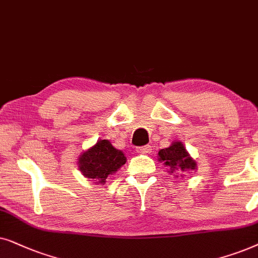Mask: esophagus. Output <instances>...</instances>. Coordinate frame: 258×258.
I'll list each match as a JSON object with an SVG mask.
<instances>
[{"label": "esophagus", "mask_w": 258, "mask_h": 258, "mask_svg": "<svg viewBox=\"0 0 258 258\" xmlns=\"http://www.w3.org/2000/svg\"><path fill=\"white\" fill-rule=\"evenodd\" d=\"M151 150H152V147H151L150 145H145V146H140L137 149V151L140 153H150Z\"/></svg>", "instance_id": "1"}]
</instances>
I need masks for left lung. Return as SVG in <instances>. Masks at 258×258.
Masks as SVG:
<instances>
[{
  "instance_id": "left-lung-1",
  "label": "left lung",
  "mask_w": 258,
  "mask_h": 258,
  "mask_svg": "<svg viewBox=\"0 0 258 258\" xmlns=\"http://www.w3.org/2000/svg\"><path fill=\"white\" fill-rule=\"evenodd\" d=\"M158 159L163 161L165 166L169 167V172L174 173L176 171L186 172L197 169V164L190 157V154L180 142H174L169 147L161 149L158 152Z\"/></svg>"
}]
</instances>
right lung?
<instances>
[{"label": "right lung", "mask_w": 258, "mask_h": 258, "mask_svg": "<svg viewBox=\"0 0 258 258\" xmlns=\"http://www.w3.org/2000/svg\"><path fill=\"white\" fill-rule=\"evenodd\" d=\"M125 163V154L113 147L107 139L98 140L94 146L82 152L78 160L81 173L86 178L94 179L97 184H104L107 177L115 173Z\"/></svg>", "instance_id": "right-lung-1"}]
</instances>
